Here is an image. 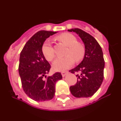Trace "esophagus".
Listing matches in <instances>:
<instances>
[{
	"label": "esophagus",
	"mask_w": 121,
	"mask_h": 121,
	"mask_svg": "<svg viewBox=\"0 0 121 121\" xmlns=\"http://www.w3.org/2000/svg\"><path fill=\"white\" fill-rule=\"evenodd\" d=\"M68 73V71H62V72H61V74L63 77H64Z\"/></svg>",
	"instance_id": "1"
}]
</instances>
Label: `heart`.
<instances>
[{"label":"heart","instance_id":"obj_1","mask_svg":"<svg viewBox=\"0 0 121 121\" xmlns=\"http://www.w3.org/2000/svg\"><path fill=\"white\" fill-rule=\"evenodd\" d=\"M57 39L68 47L65 53L67 56L58 57L53 63V68L56 71H62L70 68L74 64V60L78 62L84 58L85 53L84 46L78 42L76 37L68 33H62L57 36ZM42 52L45 58L48 61H51L54 57V51L50 40L43 43Z\"/></svg>","mask_w":121,"mask_h":121}]
</instances>
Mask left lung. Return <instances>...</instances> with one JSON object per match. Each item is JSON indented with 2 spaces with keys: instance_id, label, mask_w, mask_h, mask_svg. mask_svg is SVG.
<instances>
[{
  "instance_id": "8db88e82",
  "label": "left lung",
  "mask_w": 121,
  "mask_h": 121,
  "mask_svg": "<svg viewBox=\"0 0 121 121\" xmlns=\"http://www.w3.org/2000/svg\"><path fill=\"white\" fill-rule=\"evenodd\" d=\"M77 33L85 45L84 59L77 67L70 70L76 73L77 82L70 87L71 94L76 98H88L96 92L104 79L105 62L100 45L90 34L79 28L68 30Z\"/></svg>"
}]
</instances>
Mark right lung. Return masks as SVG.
Wrapping results in <instances>:
<instances>
[{
  "mask_svg": "<svg viewBox=\"0 0 121 121\" xmlns=\"http://www.w3.org/2000/svg\"><path fill=\"white\" fill-rule=\"evenodd\" d=\"M55 33L56 32L39 31L28 40L20 54L19 73L22 88L28 96L36 101L53 99L56 82L62 78L59 72L47 77L51 65L42 52L46 39Z\"/></svg>",
  "mask_w": 121,
  "mask_h": 121,
  "instance_id": "obj_1",
  "label": "right lung"
}]
</instances>
